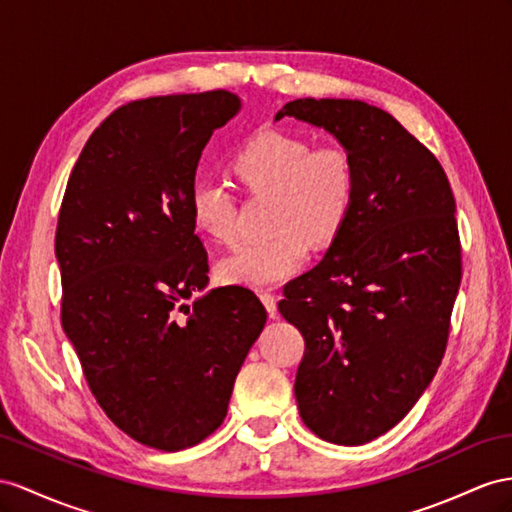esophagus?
Returning <instances> with one entry per match:
<instances>
[{"label":"esophagus","mask_w":512,"mask_h":512,"mask_svg":"<svg viewBox=\"0 0 512 512\" xmlns=\"http://www.w3.org/2000/svg\"><path fill=\"white\" fill-rule=\"evenodd\" d=\"M259 298H261V303H264V307H266V311L270 313V316L274 318L277 316V298H274L270 292H266V290H261L259 292Z\"/></svg>","instance_id":"34e87169"}]
</instances>
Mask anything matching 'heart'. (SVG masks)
<instances>
[{"label": "heart", "instance_id": "1", "mask_svg": "<svg viewBox=\"0 0 512 512\" xmlns=\"http://www.w3.org/2000/svg\"><path fill=\"white\" fill-rule=\"evenodd\" d=\"M229 168L248 194H270L266 240L240 244L216 266L227 285L270 287L307 264L309 242L331 244L342 233L357 194V164L342 144L311 142L292 131L259 129L231 155ZM233 192L199 179L190 192V216L205 238L229 244L235 238Z\"/></svg>", "mask_w": 512, "mask_h": 512}]
</instances>
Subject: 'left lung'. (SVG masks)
I'll return each instance as SVG.
<instances>
[{"instance_id":"8db88e82","label":"left lung","mask_w":512,"mask_h":512,"mask_svg":"<svg viewBox=\"0 0 512 512\" xmlns=\"http://www.w3.org/2000/svg\"><path fill=\"white\" fill-rule=\"evenodd\" d=\"M324 127L357 164V194L320 264L283 287L305 337L294 393L324 441L363 445L413 409L441 365L461 285L456 203L439 160L357 99H296L274 119Z\"/></svg>"}]
</instances>
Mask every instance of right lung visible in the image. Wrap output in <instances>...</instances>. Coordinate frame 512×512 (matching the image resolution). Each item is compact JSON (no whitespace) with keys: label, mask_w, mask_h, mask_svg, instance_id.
<instances>
[{"label":"right lung","mask_w":512,"mask_h":512,"mask_svg":"<svg viewBox=\"0 0 512 512\" xmlns=\"http://www.w3.org/2000/svg\"><path fill=\"white\" fill-rule=\"evenodd\" d=\"M229 90L129 101L71 170L56 257L62 329L95 400L155 450L192 448L222 424L268 313L240 285H207L190 192L214 129L240 112Z\"/></svg>","instance_id":"obj_1"}]
</instances>
